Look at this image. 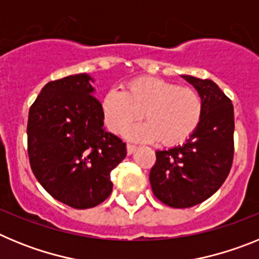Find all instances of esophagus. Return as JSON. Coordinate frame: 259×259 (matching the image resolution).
<instances>
[{
  "label": "esophagus",
  "mask_w": 259,
  "mask_h": 259,
  "mask_svg": "<svg viewBox=\"0 0 259 259\" xmlns=\"http://www.w3.org/2000/svg\"><path fill=\"white\" fill-rule=\"evenodd\" d=\"M135 150H136V146L132 145V144H127V153H128V155L134 154Z\"/></svg>",
  "instance_id": "esophagus-1"
}]
</instances>
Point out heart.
I'll use <instances>...</instances> for the list:
<instances>
[{
	"label": "heart",
	"mask_w": 259,
	"mask_h": 259,
	"mask_svg": "<svg viewBox=\"0 0 259 259\" xmlns=\"http://www.w3.org/2000/svg\"><path fill=\"white\" fill-rule=\"evenodd\" d=\"M143 113L145 123L125 130L131 140L154 141L172 146L187 141L202 116V100L194 89L161 77H139L124 91L111 89L102 97L101 114L109 131L122 132Z\"/></svg>",
	"instance_id": "1"
}]
</instances>
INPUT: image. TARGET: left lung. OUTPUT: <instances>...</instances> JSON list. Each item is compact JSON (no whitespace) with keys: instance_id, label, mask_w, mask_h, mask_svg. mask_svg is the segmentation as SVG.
<instances>
[{"instance_id":"1","label":"left lung","mask_w":259,"mask_h":259,"mask_svg":"<svg viewBox=\"0 0 259 259\" xmlns=\"http://www.w3.org/2000/svg\"><path fill=\"white\" fill-rule=\"evenodd\" d=\"M202 100L197 130L183 145L155 152L153 193L164 205L185 209L211 197L227 179L233 161V105L209 79L182 75Z\"/></svg>"}]
</instances>
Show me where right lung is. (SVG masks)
<instances>
[{
    "instance_id": "add662e5",
    "label": "right lung",
    "mask_w": 259,
    "mask_h": 259,
    "mask_svg": "<svg viewBox=\"0 0 259 259\" xmlns=\"http://www.w3.org/2000/svg\"><path fill=\"white\" fill-rule=\"evenodd\" d=\"M92 81L88 74L49 81L28 114L32 171L52 197L74 209L109 197L110 172L127 155L125 143L104 128Z\"/></svg>"
}]
</instances>
